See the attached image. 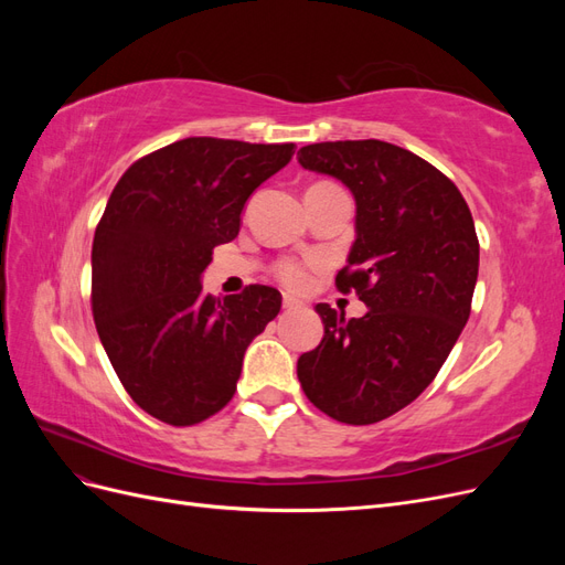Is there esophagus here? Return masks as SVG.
<instances>
[{"instance_id":"34e87169","label":"esophagus","mask_w":565,"mask_h":565,"mask_svg":"<svg viewBox=\"0 0 565 565\" xmlns=\"http://www.w3.org/2000/svg\"><path fill=\"white\" fill-rule=\"evenodd\" d=\"M301 306H303V303H301L299 299H295V297H289V295L282 297V309H285V311H297V309H301Z\"/></svg>"}]
</instances>
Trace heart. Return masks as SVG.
<instances>
[{"label": "heart", "mask_w": 565, "mask_h": 565, "mask_svg": "<svg viewBox=\"0 0 565 565\" xmlns=\"http://www.w3.org/2000/svg\"><path fill=\"white\" fill-rule=\"evenodd\" d=\"M322 262L320 259H282L273 268L276 273V278L289 287V289H301L309 285L311 278V270H316Z\"/></svg>", "instance_id": "b5f03b06"}]
</instances>
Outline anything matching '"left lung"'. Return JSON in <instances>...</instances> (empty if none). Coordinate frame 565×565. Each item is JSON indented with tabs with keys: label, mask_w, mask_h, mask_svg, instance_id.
I'll list each match as a JSON object with an SVG mask.
<instances>
[{
	"label": "left lung",
	"mask_w": 565,
	"mask_h": 565,
	"mask_svg": "<svg viewBox=\"0 0 565 565\" xmlns=\"http://www.w3.org/2000/svg\"><path fill=\"white\" fill-rule=\"evenodd\" d=\"M299 164L349 185L355 243L337 273L363 318L318 303L324 334L297 363L301 388L324 415L382 422L434 382L471 313L478 237L457 185L415 152L377 139L303 146Z\"/></svg>",
	"instance_id": "8db88e82"
}]
</instances>
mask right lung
Wrapping results in <instances>:
<instances>
[{"instance_id":"obj_1","label":"right lung","mask_w":565,"mask_h":565,"mask_svg":"<svg viewBox=\"0 0 565 565\" xmlns=\"http://www.w3.org/2000/svg\"><path fill=\"white\" fill-rule=\"evenodd\" d=\"M295 143L193 136L136 160L113 188L92 247V313L131 401L193 426L226 407L252 339L280 292L247 285L210 297L200 276L241 233L247 198L292 160Z\"/></svg>"}]
</instances>
